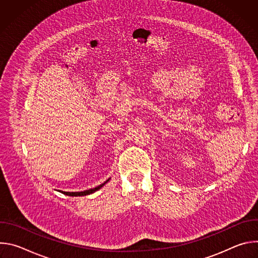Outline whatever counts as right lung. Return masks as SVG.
Here are the masks:
<instances>
[{"instance_id":"obj_1","label":"right lung","mask_w":258,"mask_h":258,"mask_svg":"<svg viewBox=\"0 0 258 258\" xmlns=\"http://www.w3.org/2000/svg\"><path fill=\"white\" fill-rule=\"evenodd\" d=\"M109 179L110 178H108L106 181H104L103 183H101L100 186H98V187H96V188H93V189H89V190H86V191H83V192H63V191H59V192H61L62 194H64V195H67V196H75V197H78V196H87V195H90V194H93V193H95V192H97L98 190H100L105 183H107L108 181H109Z\"/></svg>"}]
</instances>
